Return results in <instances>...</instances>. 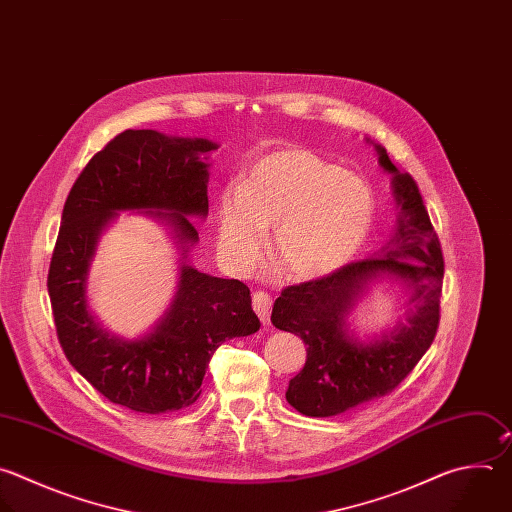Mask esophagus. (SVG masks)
Here are the masks:
<instances>
[{
	"instance_id": "1",
	"label": "esophagus",
	"mask_w": 512,
	"mask_h": 512,
	"mask_svg": "<svg viewBox=\"0 0 512 512\" xmlns=\"http://www.w3.org/2000/svg\"><path fill=\"white\" fill-rule=\"evenodd\" d=\"M271 305H273V301H271V297H269L265 291H255V293H253V309H255V313L259 315V319H261L263 325L269 323Z\"/></svg>"
}]
</instances>
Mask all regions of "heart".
<instances>
[{
	"label": "heart",
	"mask_w": 512,
	"mask_h": 512,
	"mask_svg": "<svg viewBox=\"0 0 512 512\" xmlns=\"http://www.w3.org/2000/svg\"><path fill=\"white\" fill-rule=\"evenodd\" d=\"M370 185L305 148H277L251 162L241 187L219 195L217 251L235 273L255 267L273 229L271 255L297 283L348 265L374 221Z\"/></svg>",
	"instance_id": "1"
}]
</instances>
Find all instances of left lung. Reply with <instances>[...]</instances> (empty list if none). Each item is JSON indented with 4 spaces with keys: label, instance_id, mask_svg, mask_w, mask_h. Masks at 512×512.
I'll return each mask as SVG.
<instances>
[{
    "label": "left lung",
    "instance_id": "8db88e82",
    "mask_svg": "<svg viewBox=\"0 0 512 512\" xmlns=\"http://www.w3.org/2000/svg\"><path fill=\"white\" fill-rule=\"evenodd\" d=\"M374 148L382 170L392 175L394 235L368 259L283 289L271 313L277 329L301 335L307 346L305 366L289 382L285 398L311 418L344 414L392 392L432 346L438 329L444 277L438 235L414 179L400 173L384 146ZM382 280L405 291L407 321L374 338H358L347 319Z\"/></svg>",
    "mask_w": 512,
    "mask_h": 512
}]
</instances>
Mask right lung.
<instances>
[{
	"instance_id": "add662e5",
	"label": "right lung",
	"mask_w": 512,
	"mask_h": 512,
	"mask_svg": "<svg viewBox=\"0 0 512 512\" xmlns=\"http://www.w3.org/2000/svg\"><path fill=\"white\" fill-rule=\"evenodd\" d=\"M217 148L209 138L124 130L92 156L64 205L48 273L58 339L80 376L134 412L195 404L215 350L261 327L243 281L201 273L189 261L199 241L191 219L209 215V154ZM126 210L166 226L180 251L176 297L138 338L108 332L87 301L97 241Z\"/></svg>"
}]
</instances>
